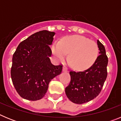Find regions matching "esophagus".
Listing matches in <instances>:
<instances>
[{"mask_svg":"<svg viewBox=\"0 0 121 121\" xmlns=\"http://www.w3.org/2000/svg\"><path fill=\"white\" fill-rule=\"evenodd\" d=\"M62 71L63 72H68V69L66 67H63Z\"/></svg>","mask_w":121,"mask_h":121,"instance_id":"esophagus-1","label":"esophagus"}]
</instances>
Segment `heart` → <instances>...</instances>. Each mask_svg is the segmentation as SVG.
Masks as SVG:
<instances>
[{
  "label": "heart",
  "mask_w": 121,
  "mask_h": 121,
  "mask_svg": "<svg viewBox=\"0 0 121 121\" xmlns=\"http://www.w3.org/2000/svg\"><path fill=\"white\" fill-rule=\"evenodd\" d=\"M98 46L95 41L79 35L64 37L52 47V53L58 61H63L69 53L68 60L70 65L79 70L90 68L97 59Z\"/></svg>",
  "instance_id": "b5f03b06"
}]
</instances>
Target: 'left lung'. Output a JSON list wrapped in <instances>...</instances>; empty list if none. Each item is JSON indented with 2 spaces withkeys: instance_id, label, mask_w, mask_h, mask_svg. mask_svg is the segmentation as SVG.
<instances>
[{
  "instance_id": "left-lung-1",
  "label": "left lung",
  "mask_w": 121,
  "mask_h": 121,
  "mask_svg": "<svg viewBox=\"0 0 121 121\" xmlns=\"http://www.w3.org/2000/svg\"><path fill=\"white\" fill-rule=\"evenodd\" d=\"M99 55L93 65L84 71H70L71 81L65 94L71 102L82 104L98 96L107 76L108 57L104 46L97 41Z\"/></svg>"
}]
</instances>
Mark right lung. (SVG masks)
I'll return each mask as SVG.
<instances>
[{"mask_svg": "<svg viewBox=\"0 0 121 121\" xmlns=\"http://www.w3.org/2000/svg\"><path fill=\"white\" fill-rule=\"evenodd\" d=\"M54 32L42 30L31 35L18 45L13 56L11 77L17 92L30 100L42 99L62 66L54 65L50 57Z\"/></svg>", "mask_w": 121, "mask_h": 121, "instance_id": "add662e5", "label": "right lung"}]
</instances>
